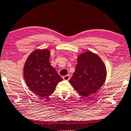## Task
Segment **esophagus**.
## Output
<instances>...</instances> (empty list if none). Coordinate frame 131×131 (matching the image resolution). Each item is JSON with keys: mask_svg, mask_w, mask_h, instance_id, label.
Here are the masks:
<instances>
[{"mask_svg": "<svg viewBox=\"0 0 131 131\" xmlns=\"http://www.w3.org/2000/svg\"><path fill=\"white\" fill-rule=\"evenodd\" d=\"M63 79L65 80V81H68L70 79V77L69 75H67L64 76V77H63Z\"/></svg>", "mask_w": 131, "mask_h": 131, "instance_id": "esophagus-1", "label": "esophagus"}]
</instances>
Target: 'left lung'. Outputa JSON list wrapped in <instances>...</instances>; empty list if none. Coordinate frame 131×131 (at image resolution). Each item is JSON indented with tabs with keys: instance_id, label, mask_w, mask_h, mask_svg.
<instances>
[{
	"instance_id": "1",
	"label": "left lung",
	"mask_w": 131,
	"mask_h": 131,
	"mask_svg": "<svg viewBox=\"0 0 131 131\" xmlns=\"http://www.w3.org/2000/svg\"><path fill=\"white\" fill-rule=\"evenodd\" d=\"M77 62L69 83L81 96L86 98L96 93L104 84L107 69L101 58L92 51L79 54Z\"/></svg>"
}]
</instances>
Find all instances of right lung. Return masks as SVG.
Listing matches in <instances>:
<instances>
[{
	"label": "right lung",
	"mask_w": 131,
	"mask_h": 131,
	"mask_svg": "<svg viewBox=\"0 0 131 131\" xmlns=\"http://www.w3.org/2000/svg\"><path fill=\"white\" fill-rule=\"evenodd\" d=\"M50 51L37 49L30 53L23 67V77L29 89L39 99L51 95L63 80L50 63Z\"/></svg>",
	"instance_id": "1"
}]
</instances>
